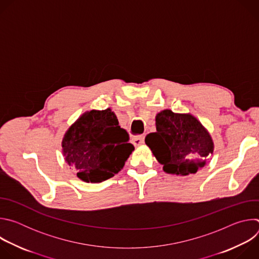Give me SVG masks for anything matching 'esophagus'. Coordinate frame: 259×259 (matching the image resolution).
Returning a JSON list of instances; mask_svg holds the SVG:
<instances>
[{
  "instance_id": "esophagus-1",
  "label": "esophagus",
  "mask_w": 259,
  "mask_h": 259,
  "mask_svg": "<svg viewBox=\"0 0 259 259\" xmlns=\"http://www.w3.org/2000/svg\"><path fill=\"white\" fill-rule=\"evenodd\" d=\"M144 142V135H139V136H134L132 138V143L135 145V146H139L141 144H143Z\"/></svg>"
}]
</instances>
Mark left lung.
<instances>
[{
    "label": "left lung",
    "instance_id": "left-lung-1",
    "mask_svg": "<svg viewBox=\"0 0 259 259\" xmlns=\"http://www.w3.org/2000/svg\"><path fill=\"white\" fill-rule=\"evenodd\" d=\"M155 120L157 131L147 134L144 141L166 173L187 176L205 167L214 153V142L195 116L163 109Z\"/></svg>",
    "mask_w": 259,
    "mask_h": 259
}]
</instances>
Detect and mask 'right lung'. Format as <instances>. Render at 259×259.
Wrapping results in <instances>:
<instances>
[{
  "label": "right lung",
  "mask_w": 259,
  "mask_h": 259,
  "mask_svg": "<svg viewBox=\"0 0 259 259\" xmlns=\"http://www.w3.org/2000/svg\"><path fill=\"white\" fill-rule=\"evenodd\" d=\"M128 133L119 126L112 108L91 109L65 131L61 146L68 166L84 182L98 183L123 169L134 151Z\"/></svg>",
  "instance_id": "right-lung-1"
}]
</instances>
